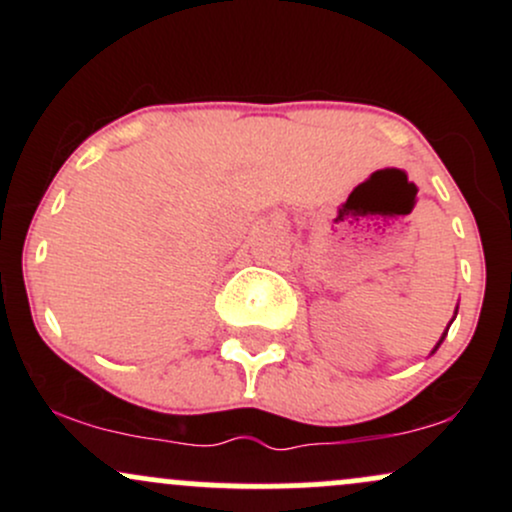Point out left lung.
<instances>
[{
    "label": "left lung",
    "instance_id": "left-lung-1",
    "mask_svg": "<svg viewBox=\"0 0 512 512\" xmlns=\"http://www.w3.org/2000/svg\"><path fill=\"white\" fill-rule=\"evenodd\" d=\"M455 315H457V310H455ZM445 334H448V330H445ZM445 334H443V337H440V342H438V344H436V349H438V346H440V344H443V339H445ZM436 349H433V351H436Z\"/></svg>",
    "mask_w": 512,
    "mask_h": 512
}]
</instances>
